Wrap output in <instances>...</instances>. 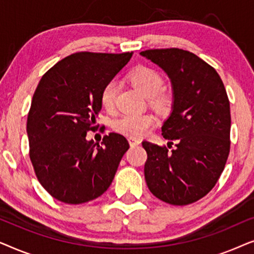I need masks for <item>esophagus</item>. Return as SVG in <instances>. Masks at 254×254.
Returning a JSON list of instances; mask_svg holds the SVG:
<instances>
[{
    "label": "esophagus",
    "instance_id": "34e87169",
    "mask_svg": "<svg viewBox=\"0 0 254 254\" xmlns=\"http://www.w3.org/2000/svg\"><path fill=\"white\" fill-rule=\"evenodd\" d=\"M128 142H129L130 147H136V145L141 143V141L137 140V138H135V137H129L128 138Z\"/></svg>",
    "mask_w": 254,
    "mask_h": 254
}]
</instances>
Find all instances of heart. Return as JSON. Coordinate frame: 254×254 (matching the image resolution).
Instances as JSON below:
<instances>
[{
	"label": "heart",
	"mask_w": 254,
	"mask_h": 254,
	"mask_svg": "<svg viewBox=\"0 0 254 254\" xmlns=\"http://www.w3.org/2000/svg\"><path fill=\"white\" fill-rule=\"evenodd\" d=\"M131 84L138 92L147 98H151V104L156 109H164L168 99L164 96H157L163 86V77L154 69L136 67L128 75ZM118 86L114 81L106 83L100 93V103L106 111H112L116 104ZM155 119L151 114H127L114 121V129L130 137H141L154 126Z\"/></svg>",
	"instance_id": "1"
}]
</instances>
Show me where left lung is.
<instances>
[{"label":"left lung","instance_id":"obj_1","mask_svg":"<svg viewBox=\"0 0 254 254\" xmlns=\"http://www.w3.org/2000/svg\"><path fill=\"white\" fill-rule=\"evenodd\" d=\"M140 54L162 68L171 82V113L163 124L162 135L176 141L172 151L142 142L148 155L145 182L150 192L166 203H193L215 186L230 151L227 91L216 70L189 51L166 48Z\"/></svg>","mask_w":254,"mask_h":254}]
</instances>
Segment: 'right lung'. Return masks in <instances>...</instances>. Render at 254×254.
<instances>
[{
  "label": "right lung",
  "mask_w": 254,
  "mask_h": 254,
  "mask_svg": "<svg viewBox=\"0 0 254 254\" xmlns=\"http://www.w3.org/2000/svg\"><path fill=\"white\" fill-rule=\"evenodd\" d=\"M133 53L79 52L43 77L27 116L30 158L41 186L59 201L88 202L109 189L128 150L126 137L110 133L102 144L86 140L102 110L100 93Z\"/></svg>",
  "instance_id": "right-lung-1"
}]
</instances>
